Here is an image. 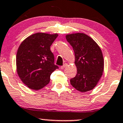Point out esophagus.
Listing matches in <instances>:
<instances>
[{
  "instance_id": "obj_1",
  "label": "esophagus",
  "mask_w": 123,
  "mask_h": 123,
  "mask_svg": "<svg viewBox=\"0 0 123 123\" xmlns=\"http://www.w3.org/2000/svg\"><path fill=\"white\" fill-rule=\"evenodd\" d=\"M67 65H67V64H65L64 65L61 66V69H64L65 68V67H67Z\"/></svg>"
}]
</instances>
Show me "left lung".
Masks as SVG:
<instances>
[{
	"label": "left lung",
	"mask_w": 123,
	"mask_h": 123,
	"mask_svg": "<svg viewBox=\"0 0 123 123\" xmlns=\"http://www.w3.org/2000/svg\"><path fill=\"white\" fill-rule=\"evenodd\" d=\"M67 41L75 53L77 74L70 80L74 88L81 92L90 91L96 86L102 76L104 59L96 43L84 33L66 35Z\"/></svg>",
	"instance_id": "8db88e82"
}]
</instances>
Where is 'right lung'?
<instances>
[{
	"label": "right lung",
	"instance_id": "right-lung-1",
	"mask_svg": "<svg viewBox=\"0 0 123 123\" xmlns=\"http://www.w3.org/2000/svg\"><path fill=\"white\" fill-rule=\"evenodd\" d=\"M58 34L37 33L25 39L18 48L16 68L18 76L27 87L38 90L50 81V76L58 67L50 46Z\"/></svg>",
	"mask_w": 123,
	"mask_h": 123
}]
</instances>
